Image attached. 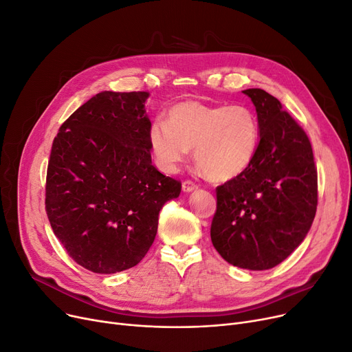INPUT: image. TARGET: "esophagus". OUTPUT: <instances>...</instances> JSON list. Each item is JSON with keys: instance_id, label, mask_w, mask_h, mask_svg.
<instances>
[{"instance_id": "esophagus-1", "label": "esophagus", "mask_w": 352, "mask_h": 352, "mask_svg": "<svg viewBox=\"0 0 352 352\" xmlns=\"http://www.w3.org/2000/svg\"><path fill=\"white\" fill-rule=\"evenodd\" d=\"M197 188H198V186L195 184L194 181H191V179H186L184 182H182V190H184L186 192L194 191V190H197Z\"/></svg>"}]
</instances>
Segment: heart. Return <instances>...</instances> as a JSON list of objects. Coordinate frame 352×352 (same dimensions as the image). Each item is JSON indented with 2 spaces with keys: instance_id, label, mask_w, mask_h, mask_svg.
<instances>
[{
  "instance_id": "1",
  "label": "heart",
  "mask_w": 352,
  "mask_h": 352,
  "mask_svg": "<svg viewBox=\"0 0 352 352\" xmlns=\"http://www.w3.org/2000/svg\"><path fill=\"white\" fill-rule=\"evenodd\" d=\"M258 144L254 113L244 104H206L187 100L175 104L166 124L149 129V145L164 171H175L195 149V162L212 181H228L250 166Z\"/></svg>"
}]
</instances>
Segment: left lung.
<instances>
[{"label":"left lung","mask_w":352,"mask_h":352,"mask_svg":"<svg viewBox=\"0 0 352 352\" xmlns=\"http://www.w3.org/2000/svg\"><path fill=\"white\" fill-rule=\"evenodd\" d=\"M256 106L258 141L246 171L216 188L211 241L233 266L266 270L282 263L308 234L318 206L311 141L280 102L244 90Z\"/></svg>","instance_id":"8db88e82"}]
</instances>
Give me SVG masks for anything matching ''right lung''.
I'll return each mask as SVG.
<instances>
[{
    "label": "right lung",
    "instance_id": "obj_1",
    "mask_svg": "<svg viewBox=\"0 0 352 352\" xmlns=\"http://www.w3.org/2000/svg\"><path fill=\"white\" fill-rule=\"evenodd\" d=\"M149 91H102L60 126L45 177V212L67 254L95 273L138 265L181 181L151 161Z\"/></svg>",
    "mask_w": 352,
    "mask_h": 352
}]
</instances>
